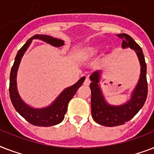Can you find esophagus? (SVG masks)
<instances>
[{
  "label": "esophagus",
  "mask_w": 154,
  "mask_h": 154,
  "mask_svg": "<svg viewBox=\"0 0 154 154\" xmlns=\"http://www.w3.org/2000/svg\"><path fill=\"white\" fill-rule=\"evenodd\" d=\"M89 84H90V80H89V77H85V79L84 85H89Z\"/></svg>",
  "instance_id": "obj_1"
}]
</instances>
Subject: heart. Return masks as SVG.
<instances>
[{
    "instance_id": "b5f03b06",
    "label": "heart",
    "mask_w": 154,
    "mask_h": 154,
    "mask_svg": "<svg viewBox=\"0 0 154 154\" xmlns=\"http://www.w3.org/2000/svg\"><path fill=\"white\" fill-rule=\"evenodd\" d=\"M94 50L93 49H88V50H87V52H88V53H94Z\"/></svg>"
}]
</instances>
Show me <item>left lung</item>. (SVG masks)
I'll list each match as a JSON object with an SVG mask.
<instances>
[{
  "instance_id": "1",
  "label": "left lung",
  "mask_w": 154,
  "mask_h": 154,
  "mask_svg": "<svg viewBox=\"0 0 154 154\" xmlns=\"http://www.w3.org/2000/svg\"><path fill=\"white\" fill-rule=\"evenodd\" d=\"M117 37L123 40L122 48L130 47L137 53L141 64V75L138 84L132 94L131 100L121 106H111L105 101L98 85L100 72L97 71L90 76L92 117L97 123L108 127L124 125L131 120L142 108L148 94L146 63L142 49L129 35L121 33L117 34Z\"/></svg>"
}]
</instances>
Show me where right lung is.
I'll return each instance as SVG.
<instances>
[{
	"instance_id": "1",
	"label": "right lung",
	"mask_w": 154,
	"mask_h": 154,
	"mask_svg": "<svg viewBox=\"0 0 154 154\" xmlns=\"http://www.w3.org/2000/svg\"><path fill=\"white\" fill-rule=\"evenodd\" d=\"M35 38L43 40L44 42L55 47L62 46L64 45V42L62 40L53 38L46 35H34L33 37L28 40L26 43L19 49L17 54L16 56L14 64L11 69L9 96H10L11 101L13 103L15 109L17 111L20 116H22L27 122H29L30 124L37 125V126H53V125L59 124L64 120L65 114L67 112L68 104L72 98V97L74 96L77 89L82 86L85 77H82L72 86L65 89L60 94V96L57 98V100L53 103V105L49 107L42 109H36L29 107V105L23 102L18 95L17 90V81H16L17 71L18 66H19L23 54L27 49L32 40Z\"/></svg>"
}]
</instances>
